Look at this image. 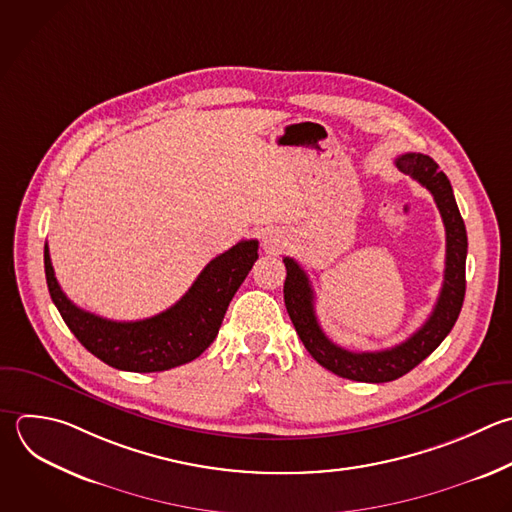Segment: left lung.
<instances>
[{
    "label": "left lung",
    "instance_id": "left-lung-1",
    "mask_svg": "<svg viewBox=\"0 0 512 512\" xmlns=\"http://www.w3.org/2000/svg\"><path fill=\"white\" fill-rule=\"evenodd\" d=\"M394 164L402 174L422 184L434 196L446 230L444 282L432 314L410 338L378 352H350L334 344L318 324L314 312V292L306 272L294 258H284V302L304 348L326 370L358 382L396 380L430 356L452 330L466 290V228L446 174L440 172L438 164L424 154H402L394 160Z\"/></svg>",
    "mask_w": 512,
    "mask_h": 512
}]
</instances>
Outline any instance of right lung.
<instances>
[{
    "label": "right lung",
    "mask_w": 512,
    "mask_h": 512,
    "mask_svg": "<svg viewBox=\"0 0 512 512\" xmlns=\"http://www.w3.org/2000/svg\"><path fill=\"white\" fill-rule=\"evenodd\" d=\"M256 260L258 240H242L206 264L168 310L136 322H116L78 308L62 292L48 244L44 248L48 290L68 328L102 362L128 372H162L198 358L218 336L228 304Z\"/></svg>",
    "instance_id": "add662e5"
}]
</instances>
